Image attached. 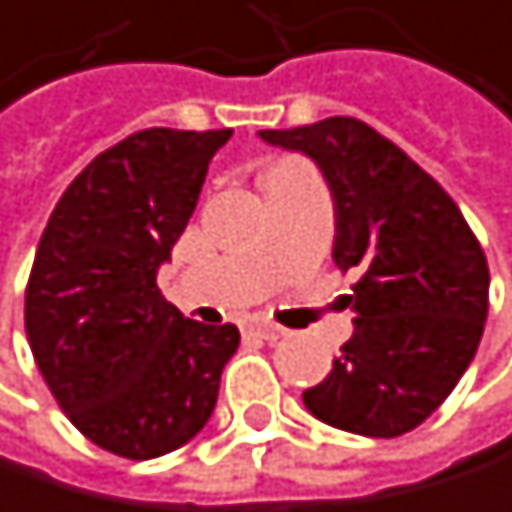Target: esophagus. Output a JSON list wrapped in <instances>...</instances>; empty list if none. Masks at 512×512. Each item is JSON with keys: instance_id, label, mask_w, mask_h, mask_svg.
Here are the masks:
<instances>
[{"instance_id": "34e87169", "label": "esophagus", "mask_w": 512, "mask_h": 512, "mask_svg": "<svg viewBox=\"0 0 512 512\" xmlns=\"http://www.w3.org/2000/svg\"><path fill=\"white\" fill-rule=\"evenodd\" d=\"M245 331L248 334H258V338H264V341H279V338H285V328L282 325H276V322H248L245 325Z\"/></svg>"}]
</instances>
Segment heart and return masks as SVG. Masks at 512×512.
Segmentation results:
<instances>
[{
    "mask_svg": "<svg viewBox=\"0 0 512 512\" xmlns=\"http://www.w3.org/2000/svg\"><path fill=\"white\" fill-rule=\"evenodd\" d=\"M282 165H298V162H282Z\"/></svg>",
    "mask_w": 512,
    "mask_h": 512,
    "instance_id": "1",
    "label": "heart"
}]
</instances>
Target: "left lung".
<instances>
[{"mask_svg": "<svg viewBox=\"0 0 512 512\" xmlns=\"http://www.w3.org/2000/svg\"><path fill=\"white\" fill-rule=\"evenodd\" d=\"M258 134L316 162L334 199L331 258L359 270L353 338L304 390L307 411L371 439L415 430L455 390L485 328L488 264L473 230L418 162L359 119Z\"/></svg>", "mask_w": 512, "mask_h": 512, "instance_id": "obj_1", "label": "left lung"}]
</instances>
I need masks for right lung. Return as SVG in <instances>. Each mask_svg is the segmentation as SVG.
Here are the masks:
<instances>
[{"mask_svg": "<svg viewBox=\"0 0 512 512\" xmlns=\"http://www.w3.org/2000/svg\"><path fill=\"white\" fill-rule=\"evenodd\" d=\"M221 131L147 128L104 150L67 187L39 239L24 325L73 427L119 458L190 442L218 402L236 325H202L162 298Z\"/></svg>", "mask_w": 512, "mask_h": 512, "instance_id": "add662e5", "label": "right lung"}]
</instances>
